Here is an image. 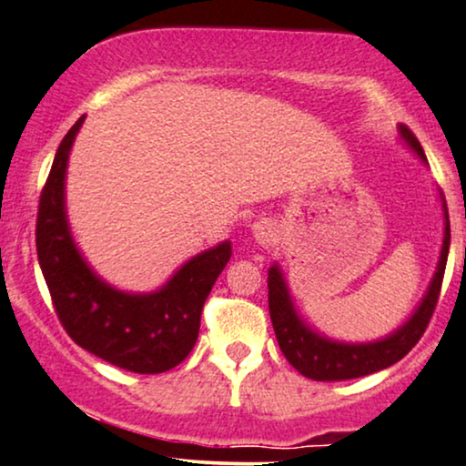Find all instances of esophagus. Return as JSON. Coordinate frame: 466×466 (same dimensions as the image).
Instances as JSON below:
<instances>
[{
	"label": "esophagus",
	"mask_w": 466,
	"mask_h": 466,
	"mask_svg": "<svg viewBox=\"0 0 466 466\" xmlns=\"http://www.w3.org/2000/svg\"><path fill=\"white\" fill-rule=\"evenodd\" d=\"M252 233H255V239H257L261 246H269L271 241H274V238H276L274 225H271V222H268V220L257 222V225L252 227Z\"/></svg>",
	"instance_id": "obj_1"
}]
</instances>
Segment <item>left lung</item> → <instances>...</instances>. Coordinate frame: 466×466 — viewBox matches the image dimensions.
I'll use <instances>...</instances> for the list:
<instances>
[{
	"instance_id": "1",
	"label": "left lung",
	"mask_w": 466,
	"mask_h": 466,
	"mask_svg": "<svg viewBox=\"0 0 466 466\" xmlns=\"http://www.w3.org/2000/svg\"><path fill=\"white\" fill-rule=\"evenodd\" d=\"M400 135L409 147L426 162V154L421 149L418 137L410 132L409 126L400 124ZM445 209V238L441 248V258L437 274H434L431 289L426 298L421 299L418 310L400 329L383 338V340L368 342V344H344L334 342L328 338L314 334L310 328H306L304 321L295 312L293 301L289 298L287 285L282 280L280 269L271 265L268 271V289H269V317L274 325L276 340L280 344V351L285 353L295 370L312 380H347L383 370L396 361H400L431 323L434 308H437L441 285H443V274L447 265V252H450V216H447V205L443 198Z\"/></svg>"
}]
</instances>
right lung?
Here are the masks:
<instances>
[{"instance_id":"1","label":"right lung","mask_w":466,"mask_h":466,"mask_svg":"<svg viewBox=\"0 0 466 466\" xmlns=\"http://www.w3.org/2000/svg\"><path fill=\"white\" fill-rule=\"evenodd\" d=\"M83 119L59 143L40 195L35 250L42 276L59 323L78 347L124 370L167 372L195 347L203 304L231 258V241L190 258L156 293L132 295L102 282L76 250L64 209L66 167Z\"/></svg>"}]
</instances>
